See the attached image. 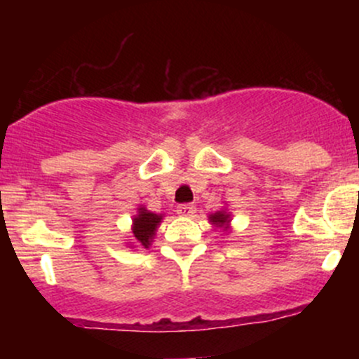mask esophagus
Wrapping results in <instances>:
<instances>
[{"mask_svg": "<svg viewBox=\"0 0 359 359\" xmlns=\"http://www.w3.org/2000/svg\"><path fill=\"white\" fill-rule=\"evenodd\" d=\"M194 212H196V205L192 204H180L179 208H177V214H180V216L184 217H191L194 216Z\"/></svg>", "mask_w": 359, "mask_h": 359, "instance_id": "esophagus-1", "label": "esophagus"}]
</instances>
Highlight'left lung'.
<instances>
[{
	"label": "left lung",
	"instance_id": "1",
	"mask_svg": "<svg viewBox=\"0 0 359 359\" xmlns=\"http://www.w3.org/2000/svg\"><path fill=\"white\" fill-rule=\"evenodd\" d=\"M211 221H212V224H219V226L228 224V214H224V212H221V211L216 212V214H212Z\"/></svg>",
	"mask_w": 359,
	"mask_h": 359
}]
</instances>
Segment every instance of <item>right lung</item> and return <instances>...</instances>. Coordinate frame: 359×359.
<instances>
[{"instance_id": "right-lung-1", "label": "right lung", "mask_w": 359, "mask_h": 359, "mask_svg": "<svg viewBox=\"0 0 359 359\" xmlns=\"http://www.w3.org/2000/svg\"><path fill=\"white\" fill-rule=\"evenodd\" d=\"M162 221L160 214H154L147 209H140V214L135 217L133 221V236L138 243H142L143 246L150 245V240L154 238L156 231V226Z\"/></svg>"}]
</instances>
